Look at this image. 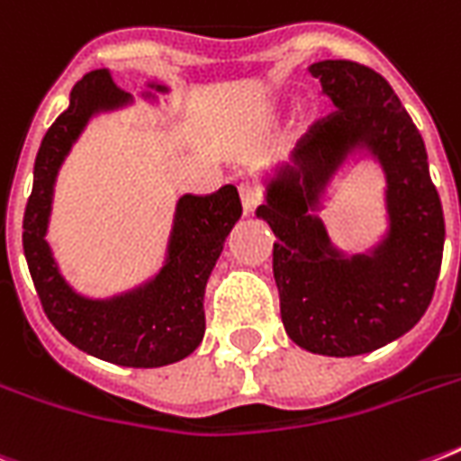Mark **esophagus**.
Segmentation results:
<instances>
[{
    "instance_id": "obj_1",
    "label": "esophagus",
    "mask_w": 461,
    "mask_h": 461,
    "mask_svg": "<svg viewBox=\"0 0 461 461\" xmlns=\"http://www.w3.org/2000/svg\"><path fill=\"white\" fill-rule=\"evenodd\" d=\"M239 194H241V205H244V212H256L260 203H263V194H260L258 186H253V184H241L239 186Z\"/></svg>"
}]
</instances>
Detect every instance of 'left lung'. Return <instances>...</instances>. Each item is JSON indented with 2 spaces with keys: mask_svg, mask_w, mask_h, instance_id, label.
Returning a JSON list of instances; mask_svg holds the SVG:
<instances>
[{
  "mask_svg": "<svg viewBox=\"0 0 461 461\" xmlns=\"http://www.w3.org/2000/svg\"><path fill=\"white\" fill-rule=\"evenodd\" d=\"M335 110L315 119L295 167L267 188L258 208L275 231L273 273L287 335L325 357H357L414 328L436 292L445 217L426 146L393 86L349 59L311 67ZM364 142L388 174L391 234L373 257L344 259L307 210L349 145Z\"/></svg>",
  "mask_w": 461,
  "mask_h": 461,
  "instance_id": "1",
  "label": "left lung"
}]
</instances>
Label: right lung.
Instances as JSON below:
<instances>
[{"label": "right lung", "mask_w": 461, "mask_h": 461, "mask_svg": "<svg viewBox=\"0 0 461 461\" xmlns=\"http://www.w3.org/2000/svg\"><path fill=\"white\" fill-rule=\"evenodd\" d=\"M124 103L129 93L119 88L107 68L90 71L76 83L67 112L47 129L35 158L23 215V253L42 311L68 342L110 364L158 368L188 357L201 344L205 285L224 239L241 217V201L231 184L208 195L186 194L176 205L167 266L150 285L110 302L76 294L45 241L54 179L90 114Z\"/></svg>", "instance_id": "right-lung-1"}]
</instances>
